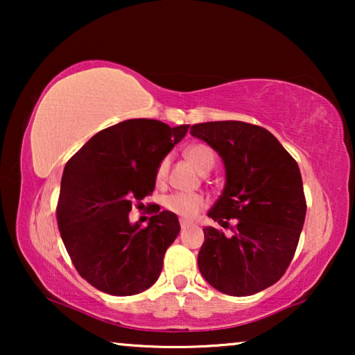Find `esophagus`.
I'll return each instance as SVG.
<instances>
[{
	"mask_svg": "<svg viewBox=\"0 0 355 355\" xmlns=\"http://www.w3.org/2000/svg\"><path fill=\"white\" fill-rule=\"evenodd\" d=\"M179 225H181V230H186V227H189L192 225L191 221H187V220H181V223H179Z\"/></svg>",
	"mask_w": 355,
	"mask_h": 355,
	"instance_id": "obj_1",
	"label": "esophagus"
}]
</instances>
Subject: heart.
<instances>
[{"label": "heart", "instance_id": "heart-1", "mask_svg": "<svg viewBox=\"0 0 355 355\" xmlns=\"http://www.w3.org/2000/svg\"><path fill=\"white\" fill-rule=\"evenodd\" d=\"M184 157H186L189 164H191L196 171L202 174L208 173L213 166H215V153H213V150L205 144H193L191 147H187L186 152H184ZM166 174L168 159L164 158L159 162L157 173H155V178H157L158 182H163ZM205 205V197L200 196V193L173 192L163 198V207L166 208L168 211H171L174 215L181 218H186V220H191V218L197 216Z\"/></svg>", "mask_w": 355, "mask_h": 355}]
</instances>
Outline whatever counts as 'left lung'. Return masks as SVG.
Returning a JSON list of instances; mask_svg holds the SVG:
<instances>
[{"instance_id": "obj_1", "label": "left lung", "mask_w": 355, "mask_h": 355, "mask_svg": "<svg viewBox=\"0 0 355 355\" xmlns=\"http://www.w3.org/2000/svg\"><path fill=\"white\" fill-rule=\"evenodd\" d=\"M193 137L218 152L226 184L208 216L234 234L208 226L198 270L220 293L252 295L279 281L293 260L307 203L295 159L260 125L242 121L193 124Z\"/></svg>"}]
</instances>
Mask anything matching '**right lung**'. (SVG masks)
Segmentation results:
<instances>
[{
    "label": "right lung",
    "instance_id": "obj_1",
    "mask_svg": "<svg viewBox=\"0 0 355 355\" xmlns=\"http://www.w3.org/2000/svg\"><path fill=\"white\" fill-rule=\"evenodd\" d=\"M187 129L128 119L100 130L66 163L58 227L76 270L98 291L134 295L162 273L164 252L181 231L178 216L164 210L140 227L129 211L153 192L159 162Z\"/></svg>",
    "mask_w": 355,
    "mask_h": 355
}]
</instances>
